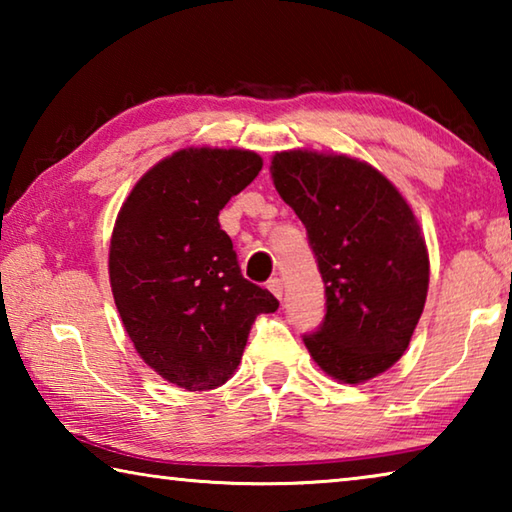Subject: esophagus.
Returning <instances> with one entry per match:
<instances>
[{"mask_svg":"<svg viewBox=\"0 0 512 512\" xmlns=\"http://www.w3.org/2000/svg\"><path fill=\"white\" fill-rule=\"evenodd\" d=\"M266 287H268V291H271L277 300H282V282L277 280V277H273V280H268Z\"/></svg>","mask_w":512,"mask_h":512,"instance_id":"1","label":"esophagus"}]
</instances>
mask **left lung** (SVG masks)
<instances>
[{"label":"left lung","mask_w":512,"mask_h":512,"mask_svg":"<svg viewBox=\"0 0 512 512\" xmlns=\"http://www.w3.org/2000/svg\"><path fill=\"white\" fill-rule=\"evenodd\" d=\"M277 194L305 223L327 314L305 345L341 384L381 375L409 348L429 289L420 223L397 187L350 155L275 153Z\"/></svg>","instance_id":"obj_1"}]
</instances>
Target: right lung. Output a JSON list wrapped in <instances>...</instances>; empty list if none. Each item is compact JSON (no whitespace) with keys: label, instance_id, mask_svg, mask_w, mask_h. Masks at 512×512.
I'll return each instance as SVG.
<instances>
[{"label":"right lung","instance_id":"1","mask_svg":"<svg viewBox=\"0 0 512 512\" xmlns=\"http://www.w3.org/2000/svg\"><path fill=\"white\" fill-rule=\"evenodd\" d=\"M246 149H180L137 180L110 239V287L137 354L169 384L235 375L250 327L280 302L241 275L219 212L262 171Z\"/></svg>","mask_w":512,"mask_h":512}]
</instances>
